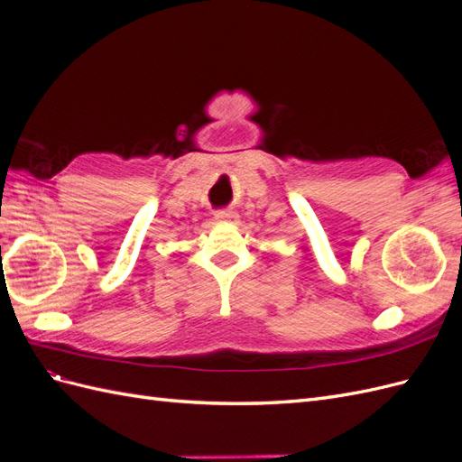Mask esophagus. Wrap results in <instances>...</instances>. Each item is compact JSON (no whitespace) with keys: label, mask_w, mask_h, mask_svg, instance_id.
I'll use <instances>...</instances> for the list:
<instances>
[{"label":"esophagus","mask_w":462,"mask_h":462,"mask_svg":"<svg viewBox=\"0 0 462 462\" xmlns=\"http://www.w3.org/2000/svg\"><path fill=\"white\" fill-rule=\"evenodd\" d=\"M216 219L219 223H236V219H239V214L231 212V209H221V212H216Z\"/></svg>","instance_id":"esophagus-1"}]
</instances>
